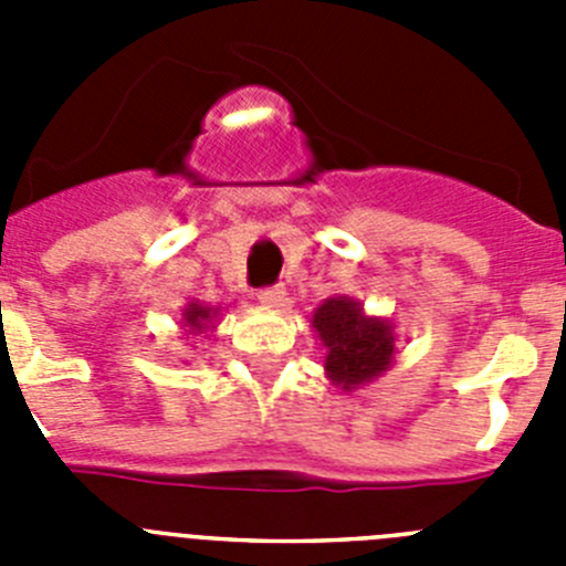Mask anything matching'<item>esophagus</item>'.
Wrapping results in <instances>:
<instances>
[{"label":"esophagus","mask_w":566,"mask_h":566,"mask_svg":"<svg viewBox=\"0 0 566 566\" xmlns=\"http://www.w3.org/2000/svg\"><path fill=\"white\" fill-rule=\"evenodd\" d=\"M258 300L263 303V306L269 308H280L283 303H286V289L283 286H269V289H260L258 292Z\"/></svg>","instance_id":"34e87169"}]
</instances>
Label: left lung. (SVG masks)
Returning <instances> with one entry per match:
<instances>
[{
  "instance_id": "left-lung-1",
  "label": "left lung",
  "mask_w": 566,
  "mask_h": 566,
  "mask_svg": "<svg viewBox=\"0 0 566 566\" xmlns=\"http://www.w3.org/2000/svg\"><path fill=\"white\" fill-rule=\"evenodd\" d=\"M314 332L326 345V374L337 388L354 391L388 371L397 352V337L388 319L365 317L352 297H328L314 312Z\"/></svg>"
}]
</instances>
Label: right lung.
<instances>
[{
	"mask_svg": "<svg viewBox=\"0 0 566 566\" xmlns=\"http://www.w3.org/2000/svg\"><path fill=\"white\" fill-rule=\"evenodd\" d=\"M214 317H218V308L201 306V303H189V306L184 308V326H189L192 334L207 332L209 323H212Z\"/></svg>",
	"mask_w": 566,
	"mask_h": 566,
	"instance_id": "obj_1",
	"label": "right lung"
}]
</instances>
